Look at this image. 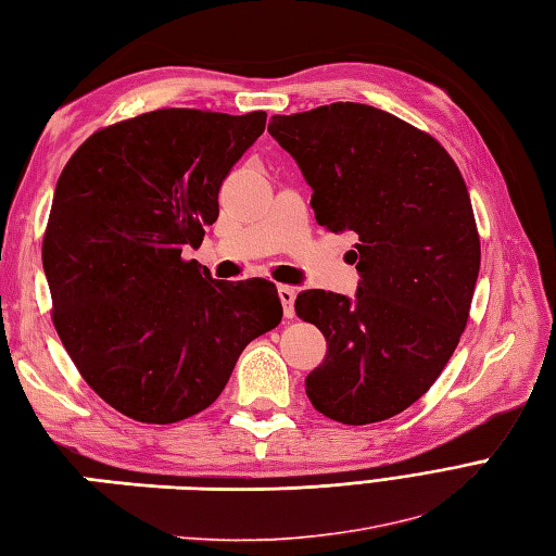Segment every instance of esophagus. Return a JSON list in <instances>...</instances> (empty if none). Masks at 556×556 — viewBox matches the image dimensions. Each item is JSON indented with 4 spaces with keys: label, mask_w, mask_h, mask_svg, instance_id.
<instances>
[{
    "label": "esophagus",
    "mask_w": 556,
    "mask_h": 556,
    "mask_svg": "<svg viewBox=\"0 0 556 556\" xmlns=\"http://www.w3.org/2000/svg\"><path fill=\"white\" fill-rule=\"evenodd\" d=\"M278 298L282 302V314H286V318H292L294 316V298H298V290H294L292 286H278Z\"/></svg>",
    "instance_id": "34e87169"
}]
</instances>
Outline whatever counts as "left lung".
Masks as SVG:
<instances>
[{
	"instance_id": "left-lung-1",
	"label": "left lung",
	"mask_w": 556,
	"mask_h": 556,
	"mask_svg": "<svg viewBox=\"0 0 556 556\" xmlns=\"http://www.w3.org/2000/svg\"><path fill=\"white\" fill-rule=\"evenodd\" d=\"M268 132L312 185L318 226L359 240L354 300H294L328 342L306 397L332 421H386L428 392L466 328L480 268L466 182L435 138L368 104L274 116Z\"/></svg>"
}]
</instances>
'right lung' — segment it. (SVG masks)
<instances>
[{"mask_svg": "<svg viewBox=\"0 0 556 556\" xmlns=\"http://www.w3.org/2000/svg\"><path fill=\"white\" fill-rule=\"evenodd\" d=\"M264 128V111L156 109L97 130L61 170L42 240L54 328L85 382L135 421L206 409L280 324L274 282L214 280L182 258Z\"/></svg>", "mask_w": 556, "mask_h": 556, "instance_id": "obj_1", "label": "right lung"}]
</instances>
